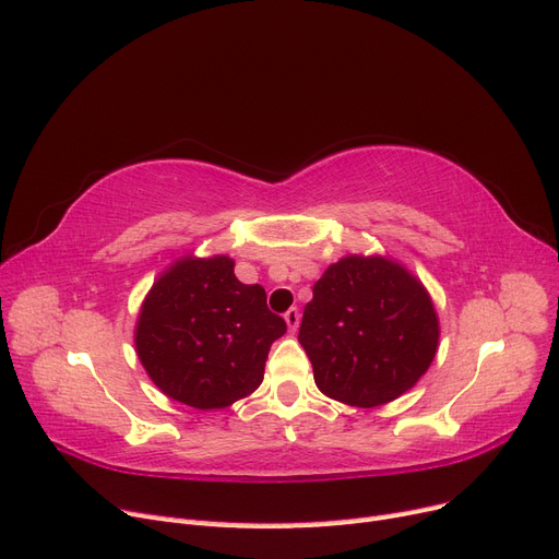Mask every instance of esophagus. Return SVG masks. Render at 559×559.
Returning a JSON list of instances; mask_svg holds the SVG:
<instances>
[{
	"label": "esophagus",
	"instance_id": "esophagus-1",
	"mask_svg": "<svg viewBox=\"0 0 559 559\" xmlns=\"http://www.w3.org/2000/svg\"><path fill=\"white\" fill-rule=\"evenodd\" d=\"M284 321H286V326H289V331L296 333V329H298V324H300V312H298V308L286 310V312H284Z\"/></svg>",
	"mask_w": 559,
	"mask_h": 559
}]
</instances>
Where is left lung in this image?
<instances>
[{"instance_id":"obj_1","label":"left lung","mask_w":559,"mask_h":559,"mask_svg":"<svg viewBox=\"0 0 559 559\" xmlns=\"http://www.w3.org/2000/svg\"><path fill=\"white\" fill-rule=\"evenodd\" d=\"M438 335L431 296L415 275L386 257H345L314 284L298 343L329 399L376 408L427 373Z\"/></svg>"}]
</instances>
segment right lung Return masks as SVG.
<instances>
[{
    "mask_svg": "<svg viewBox=\"0 0 559 559\" xmlns=\"http://www.w3.org/2000/svg\"><path fill=\"white\" fill-rule=\"evenodd\" d=\"M233 259L186 257L146 294L134 349L165 396L198 411L228 408L263 382L270 345L286 321L261 284H242Z\"/></svg>",
    "mask_w": 559,
    "mask_h": 559,
    "instance_id": "obj_1",
    "label": "right lung"
}]
</instances>
